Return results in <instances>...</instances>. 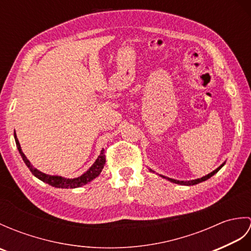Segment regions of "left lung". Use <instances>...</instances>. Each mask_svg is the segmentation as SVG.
<instances>
[{
    "mask_svg": "<svg viewBox=\"0 0 251 251\" xmlns=\"http://www.w3.org/2000/svg\"><path fill=\"white\" fill-rule=\"evenodd\" d=\"M226 163H223L221 166H219L218 167L216 170H214V172L212 173H210V174H208L207 176H205V177H201V178H200V179H195V180H191V181H179V180H175V179H170V178H166V177H164V176H162L163 178H166V179H168L169 181H172V182H174V183H177V184H181V185H194V184H197V183H200V182H202V181H205V180H207V179H209L211 176H214L215 174H217L218 172H219V170L222 168V166L223 165H225ZM152 172V170H151Z\"/></svg>",
    "mask_w": 251,
    "mask_h": 251,
    "instance_id": "8db88e82",
    "label": "left lung"
}]
</instances>
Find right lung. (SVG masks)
I'll use <instances>...</instances> for the list:
<instances>
[{
  "label": "right lung",
  "mask_w": 251,
  "mask_h": 251,
  "mask_svg": "<svg viewBox=\"0 0 251 251\" xmlns=\"http://www.w3.org/2000/svg\"><path fill=\"white\" fill-rule=\"evenodd\" d=\"M14 137H15V141H16V146L18 148V151L20 153L21 157H23L24 162L25 163L26 166L30 169V172L32 173V175H34L37 179H40L43 181L45 183H49L51 186H55V188H61V189H74V188H78V186H82L84 184H86L90 181L94 180L96 177H98L100 175L101 170H102L104 164H105V155H104V149L101 150L100 155L98 156V158L96 159V162L94 163V165L90 167L86 173L83 174L82 176H79L77 178L74 179H67L60 177V176H50V175H46L44 173H41L39 170L35 169L32 165L30 164V162L28 161V158L25 157V154L21 151V148L19 145V141L16 137V132H14Z\"/></svg>",
  "instance_id": "add662e5"
}]
</instances>
